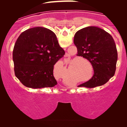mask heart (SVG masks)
<instances>
[{"instance_id":"heart-1","label":"heart","mask_w":127,"mask_h":127,"mask_svg":"<svg viewBox=\"0 0 127 127\" xmlns=\"http://www.w3.org/2000/svg\"><path fill=\"white\" fill-rule=\"evenodd\" d=\"M78 60H80V61H85V60H84V59H83V58H79V59H78Z\"/></svg>"}]
</instances>
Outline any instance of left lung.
Instances as JSON below:
<instances>
[{"label":"left lung","instance_id":"left-lung-1","mask_svg":"<svg viewBox=\"0 0 127 127\" xmlns=\"http://www.w3.org/2000/svg\"><path fill=\"white\" fill-rule=\"evenodd\" d=\"M78 56L91 63L94 75L79 87L92 88L108 82L115 75L118 53L113 37L103 29L90 26L78 30L74 36Z\"/></svg>","mask_w":127,"mask_h":127}]
</instances>
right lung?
Here are the masks:
<instances>
[{"label": "right lung", "instance_id": "obj_1", "mask_svg": "<svg viewBox=\"0 0 127 127\" xmlns=\"http://www.w3.org/2000/svg\"><path fill=\"white\" fill-rule=\"evenodd\" d=\"M64 54L51 30L41 27L27 29L14 45L15 75L28 88L54 87L57 82L53 75L54 65Z\"/></svg>", "mask_w": 127, "mask_h": 127}]
</instances>
